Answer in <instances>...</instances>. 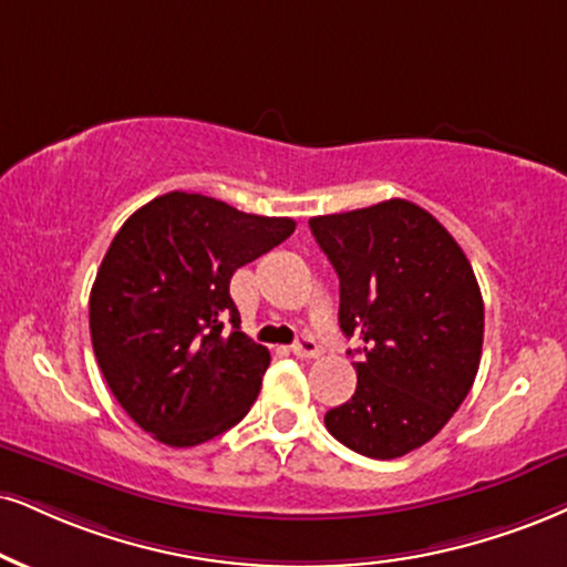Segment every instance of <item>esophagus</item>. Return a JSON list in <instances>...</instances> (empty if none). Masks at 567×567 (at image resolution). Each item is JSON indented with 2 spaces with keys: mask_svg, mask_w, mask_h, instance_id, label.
Here are the masks:
<instances>
[{
  "mask_svg": "<svg viewBox=\"0 0 567 567\" xmlns=\"http://www.w3.org/2000/svg\"><path fill=\"white\" fill-rule=\"evenodd\" d=\"M291 352H295L297 358H302V360H312V358H318V354H320V347L312 337H299L297 344L291 347Z\"/></svg>",
  "mask_w": 567,
  "mask_h": 567,
  "instance_id": "esophagus-1",
  "label": "esophagus"
}]
</instances>
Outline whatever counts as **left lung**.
Instances as JSON below:
<instances>
[{
	"instance_id": "1",
	"label": "left lung",
	"mask_w": 567,
	"mask_h": 567,
	"mask_svg": "<svg viewBox=\"0 0 567 567\" xmlns=\"http://www.w3.org/2000/svg\"><path fill=\"white\" fill-rule=\"evenodd\" d=\"M339 276V326L360 339L358 389L326 412L333 439L373 460L431 442L476 381L484 299L465 251L408 199L310 218Z\"/></svg>"
}]
</instances>
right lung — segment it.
<instances>
[{
    "label": "right lung",
    "instance_id": "right-lung-1",
    "mask_svg": "<svg viewBox=\"0 0 567 567\" xmlns=\"http://www.w3.org/2000/svg\"><path fill=\"white\" fill-rule=\"evenodd\" d=\"M295 228L186 192L123 223L91 286L89 328L104 381L138 429L197 446L247 415L270 352L241 333L230 276Z\"/></svg>",
    "mask_w": 567,
    "mask_h": 567
}]
</instances>
